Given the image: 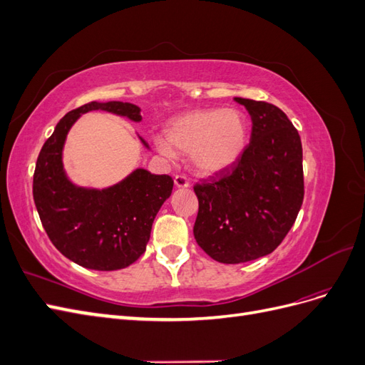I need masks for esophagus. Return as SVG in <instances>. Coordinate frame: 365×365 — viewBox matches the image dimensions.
Listing matches in <instances>:
<instances>
[{
	"mask_svg": "<svg viewBox=\"0 0 365 365\" xmlns=\"http://www.w3.org/2000/svg\"><path fill=\"white\" fill-rule=\"evenodd\" d=\"M173 181H175V185L176 187H181V189H185V187L190 185V181H189V178H187L185 175H176L175 178H173Z\"/></svg>",
	"mask_w": 365,
	"mask_h": 365,
	"instance_id": "1",
	"label": "esophagus"
}]
</instances>
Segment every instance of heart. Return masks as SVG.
Masks as SVG:
<instances>
[{
	"label": "heart",
	"instance_id": "obj_1",
	"mask_svg": "<svg viewBox=\"0 0 365 365\" xmlns=\"http://www.w3.org/2000/svg\"><path fill=\"white\" fill-rule=\"evenodd\" d=\"M158 149L172 157L173 149L192 152L195 165L205 173L222 172L236 164L245 149L247 121L236 109H196L175 117Z\"/></svg>",
	"mask_w": 365,
	"mask_h": 365
}]
</instances>
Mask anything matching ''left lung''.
<instances>
[{
    "label": "left lung",
    "mask_w": 365,
    "mask_h": 365,
    "mask_svg": "<svg viewBox=\"0 0 365 365\" xmlns=\"http://www.w3.org/2000/svg\"><path fill=\"white\" fill-rule=\"evenodd\" d=\"M251 115L250 145L217 178L193 185L195 239L220 263H244L277 248L304 197L303 149L298 130L280 108L236 97Z\"/></svg>",
    "instance_id": "left-lung-1"
}]
</instances>
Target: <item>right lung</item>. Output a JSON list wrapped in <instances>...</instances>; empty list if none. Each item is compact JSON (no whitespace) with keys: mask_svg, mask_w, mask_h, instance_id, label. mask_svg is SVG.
I'll return each instance as SVG.
<instances>
[{"mask_svg":"<svg viewBox=\"0 0 365 365\" xmlns=\"http://www.w3.org/2000/svg\"><path fill=\"white\" fill-rule=\"evenodd\" d=\"M93 109L141 120L140 108L123 102H90L65 114L39 152L33 200L51 244L65 257L88 269L115 271L146 251L152 222L170 196L173 180L137 169L106 190L74 187L62 169L63 141L79 115Z\"/></svg>","mask_w":365,"mask_h":365,"instance_id":"1","label":"right lung"}]
</instances>
